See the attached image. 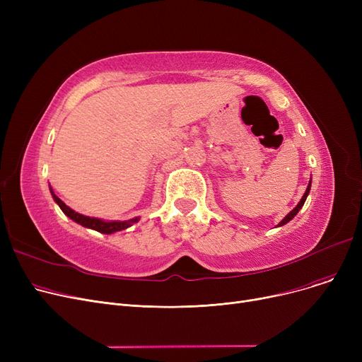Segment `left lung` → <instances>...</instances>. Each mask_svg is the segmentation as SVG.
<instances>
[{"mask_svg":"<svg viewBox=\"0 0 362 362\" xmlns=\"http://www.w3.org/2000/svg\"><path fill=\"white\" fill-rule=\"evenodd\" d=\"M310 189H311V180H310V183H308V187H307L305 194H303V197L300 198V201L298 202V205L293 208V210H292V211H291V213H289L286 217H284V218H283V220H281V221L277 224L279 227H280V226H283V224H286L288 221H291V220H292V218H293V217H295V216L299 213V210H300V208L303 206V204H305V199H307V197H308V194H310Z\"/></svg>","mask_w":362,"mask_h":362,"instance_id":"1","label":"left lung"}]
</instances>
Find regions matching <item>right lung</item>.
Listing matches in <instances>:
<instances>
[{"mask_svg": "<svg viewBox=\"0 0 362 362\" xmlns=\"http://www.w3.org/2000/svg\"><path fill=\"white\" fill-rule=\"evenodd\" d=\"M51 195H52L54 201H55L57 204H59V206L62 208V211H63L69 218H71V220L76 221V223H79V224L83 226V227H88V229L97 230V232H100V233H107V235H110V233H114V232L124 230V229H127V227H130L133 223H136V221L139 220V218L136 217V218H132V220H129V221H104V220L97 218V217L82 216V214H79V213L73 211L70 206H67L59 197H57V195L52 192V189H51Z\"/></svg>", "mask_w": 362, "mask_h": 362, "instance_id": "obj_1", "label": "right lung"}]
</instances>
